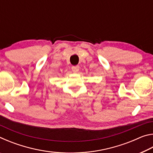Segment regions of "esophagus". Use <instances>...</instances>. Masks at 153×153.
Wrapping results in <instances>:
<instances>
[{"instance_id": "34e87169", "label": "esophagus", "mask_w": 153, "mask_h": 153, "mask_svg": "<svg viewBox=\"0 0 153 153\" xmlns=\"http://www.w3.org/2000/svg\"><path fill=\"white\" fill-rule=\"evenodd\" d=\"M71 70L74 73H77L79 71V66L76 65V66H73L71 67Z\"/></svg>"}]
</instances>
